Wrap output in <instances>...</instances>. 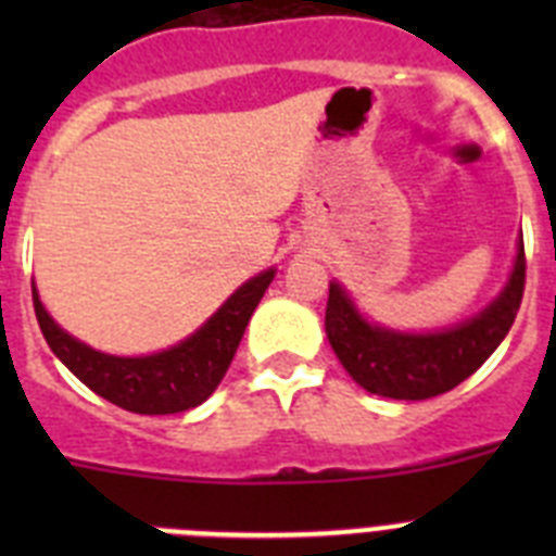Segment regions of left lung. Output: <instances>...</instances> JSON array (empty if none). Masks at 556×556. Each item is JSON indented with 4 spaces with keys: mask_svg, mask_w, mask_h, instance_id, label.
Masks as SVG:
<instances>
[{
    "mask_svg": "<svg viewBox=\"0 0 556 556\" xmlns=\"http://www.w3.org/2000/svg\"><path fill=\"white\" fill-rule=\"evenodd\" d=\"M527 283L523 239L504 292L473 320L434 333L390 331L367 323L339 283L328 289L326 333L358 387L395 401H426L473 376L515 323Z\"/></svg>",
    "mask_w": 556,
    "mask_h": 556,
    "instance_id": "left-lung-1",
    "label": "left lung"
}]
</instances>
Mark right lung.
<instances>
[{
	"label": "right lung",
	"instance_id": "1",
	"mask_svg": "<svg viewBox=\"0 0 556 556\" xmlns=\"http://www.w3.org/2000/svg\"><path fill=\"white\" fill-rule=\"evenodd\" d=\"M273 278L275 269H264L250 278L203 328L180 345L150 356H111L88 348L49 317L38 301L36 287L33 306L47 345L88 390L136 415H175L194 409L217 390Z\"/></svg>",
	"mask_w": 556,
	"mask_h": 556
}]
</instances>
